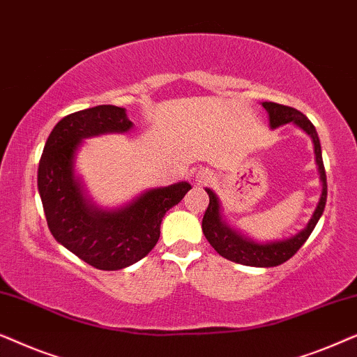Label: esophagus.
<instances>
[{"mask_svg":"<svg viewBox=\"0 0 357 357\" xmlns=\"http://www.w3.org/2000/svg\"><path fill=\"white\" fill-rule=\"evenodd\" d=\"M195 178H197L198 183H206V182H209V178H211V174H209L208 170H199Z\"/></svg>","mask_w":357,"mask_h":357,"instance_id":"esophagus-1","label":"esophagus"}]
</instances>
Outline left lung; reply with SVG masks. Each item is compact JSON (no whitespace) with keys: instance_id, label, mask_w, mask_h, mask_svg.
<instances>
[{"instance_id":"left-lung-1","label":"left lung","mask_w":357,"mask_h":357,"mask_svg":"<svg viewBox=\"0 0 357 357\" xmlns=\"http://www.w3.org/2000/svg\"><path fill=\"white\" fill-rule=\"evenodd\" d=\"M263 109L268 112V120H270V128L276 130L286 123H294L296 126L310 136L312 144H314L315 164L319 170V178L321 183V193L319 203L312 213V218L307 222V226L294 236L281 238V241H268L258 242L255 238L245 236V234L234 229L226 219H224L221 202L218 195L211 188H206L209 197V204L206 213L203 216V234L211 243V247L219 255L227 258L234 263L245 266H258V268H270L278 266L281 263L289 260L299 248L304 245L307 238L314 231L317 222L321 218L326 203V175L324 167V159H321V146L319 135H317L315 126L299 110L292 107L276 104V102H261Z\"/></svg>"}]
</instances>
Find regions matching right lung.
<instances>
[{
  "label": "right lung",
  "instance_id": "1",
  "mask_svg": "<svg viewBox=\"0 0 357 357\" xmlns=\"http://www.w3.org/2000/svg\"><path fill=\"white\" fill-rule=\"evenodd\" d=\"M133 126L121 107L75 112L52 130L38 162V193L52 236L97 270H121L148 255L159 241L165 213L192 188L188 182L149 188L119 208H100L87 197L76 174L84 139L128 133Z\"/></svg>",
  "mask_w": 357,
  "mask_h": 357
}]
</instances>
